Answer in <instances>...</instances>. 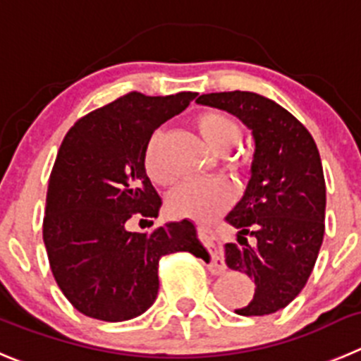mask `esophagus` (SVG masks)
<instances>
[{
  "mask_svg": "<svg viewBox=\"0 0 361 361\" xmlns=\"http://www.w3.org/2000/svg\"><path fill=\"white\" fill-rule=\"evenodd\" d=\"M208 267H210V271L215 272V274H221V272H224V269H226V264H224V258H222L219 252H214Z\"/></svg>",
  "mask_w": 361,
  "mask_h": 361,
  "instance_id": "34e87169",
  "label": "esophagus"
}]
</instances>
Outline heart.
<instances>
[{
  "instance_id": "heart-1",
  "label": "heart",
  "mask_w": 361,
  "mask_h": 361,
  "mask_svg": "<svg viewBox=\"0 0 361 361\" xmlns=\"http://www.w3.org/2000/svg\"><path fill=\"white\" fill-rule=\"evenodd\" d=\"M196 128L204 142L214 151L221 153L233 146L240 139V126L233 117L219 110H204L196 116ZM164 131L157 130L149 137L144 149V169L151 181L157 185H169L173 181L169 167L165 164L161 151ZM231 167L240 165V158H231ZM233 201V190L222 180H190L176 185L167 196V210L174 217L207 221L230 207Z\"/></svg>"
}]
</instances>
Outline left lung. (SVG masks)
<instances>
[{
    "label": "left lung",
    "instance_id": "1",
    "mask_svg": "<svg viewBox=\"0 0 361 361\" xmlns=\"http://www.w3.org/2000/svg\"><path fill=\"white\" fill-rule=\"evenodd\" d=\"M197 103L237 116L255 137L251 180L226 221L238 244H226V265L255 279V295L238 315H269L302 290L324 238L326 181L310 131L272 99L255 92H212ZM255 238L249 246L247 235Z\"/></svg>",
    "mask_w": 361,
    "mask_h": 361
}]
</instances>
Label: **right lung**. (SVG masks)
<instances>
[{
  "mask_svg": "<svg viewBox=\"0 0 361 361\" xmlns=\"http://www.w3.org/2000/svg\"><path fill=\"white\" fill-rule=\"evenodd\" d=\"M196 96L128 92L67 131L49 176L42 238L56 285L87 317H137L157 299L161 257L207 258L187 219L151 233L126 230L133 215L157 217L161 204L144 169L147 140Z\"/></svg>",
  "mask_w": 361,
  "mask_h": 361,
  "instance_id": "1",
  "label": "right lung"
}]
</instances>
